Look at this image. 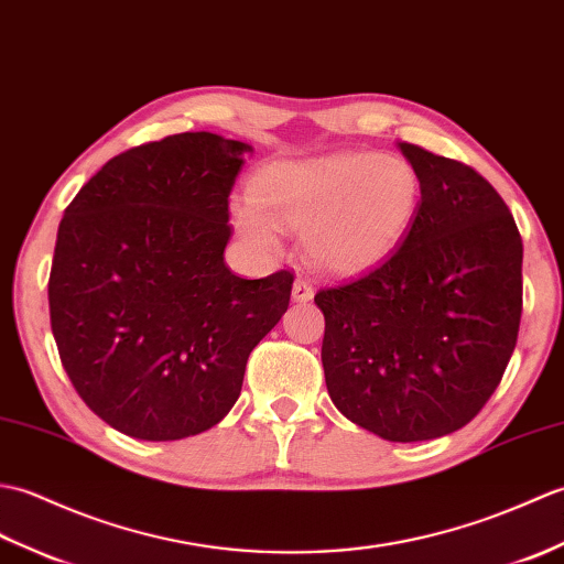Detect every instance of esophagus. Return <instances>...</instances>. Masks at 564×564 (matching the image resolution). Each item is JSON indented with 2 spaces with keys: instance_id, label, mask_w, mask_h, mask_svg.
<instances>
[{
  "instance_id": "34e87169",
  "label": "esophagus",
  "mask_w": 564,
  "mask_h": 564,
  "mask_svg": "<svg viewBox=\"0 0 564 564\" xmlns=\"http://www.w3.org/2000/svg\"><path fill=\"white\" fill-rule=\"evenodd\" d=\"M292 296H294V302L304 304V302H308L311 296H314V286H311L304 278H296V282H294V290H292Z\"/></svg>"
}]
</instances>
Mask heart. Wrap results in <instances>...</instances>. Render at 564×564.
I'll return each mask as SVG.
<instances>
[{
	"instance_id": "obj_1",
	"label": "heart",
	"mask_w": 564,
	"mask_h": 564,
	"mask_svg": "<svg viewBox=\"0 0 564 564\" xmlns=\"http://www.w3.org/2000/svg\"><path fill=\"white\" fill-rule=\"evenodd\" d=\"M253 199H234V224L262 248L280 243V229L306 231L316 265L333 272L369 268L391 250L417 215L422 185L400 156L333 154L262 169Z\"/></svg>"
}]
</instances>
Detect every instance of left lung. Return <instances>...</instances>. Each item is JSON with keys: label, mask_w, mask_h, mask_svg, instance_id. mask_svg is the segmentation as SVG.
Here are the masks:
<instances>
[{"label": "left lung", "mask_w": 564, "mask_h": 564, "mask_svg": "<svg viewBox=\"0 0 564 564\" xmlns=\"http://www.w3.org/2000/svg\"><path fill=\"white\" fill-rule=\"evenodd\" d=\"M400 152L422 185L405 239L314 302L335 408L388 442H424L468 424L502 381L521 323L523 243L478 171L410 142Z\"/></svg>", "instance_id": "left-lung-1"}]
</instances>
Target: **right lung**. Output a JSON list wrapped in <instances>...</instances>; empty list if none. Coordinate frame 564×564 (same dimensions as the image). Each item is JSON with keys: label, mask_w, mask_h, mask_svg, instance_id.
Returning a JSON list of instances; mask_svg holds the SVG:
<instances>
[{"label": "right lung", "mask_w": 564, "mask_h": 564, "mask_svg": "<svg viewBox=\"0 0 564 564\" xmlns=\"http://www.w3.org/2000/svg\"><path fill=\"white\" fill-rule=\"evenodd\" d=\"M250 147L181 132L112 156L65 209L47 302L74 391L134 440L205 432L241 395L248 355L294 274L224 265L229 195Z\"/></svg>", "instance_id": "add662e5"}]
</instances>
